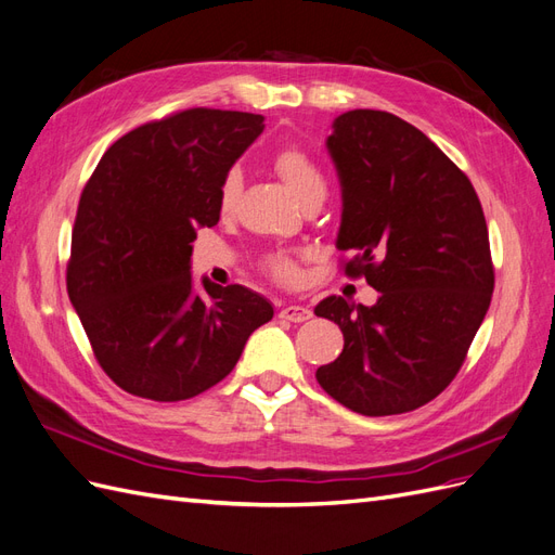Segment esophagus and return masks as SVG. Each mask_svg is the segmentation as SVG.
I'll use <instances>...</instances> for the list:
<instances>
[{
	"label": "esophagus",
	"instance_id": "1",
	"mask_svg": "<svg viewBox=\"0 0 555 555\" xmlns=\"http://www.w3.org/2000/svg\"><path fill=\"white\" fill-rule=\"evenodd\" d=\"M312 317V312L304 306H284L280 310V319H287V322H294V324H300V322H308V319Z\"/></svg>",
	"mask_w": 555,
	"mask_h": 555
}]
</instances>
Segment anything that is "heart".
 Instances as JSON below:
<instances>
[{"mask_svg":"<svg viewBox=\"0 0 555 555\" xmlns=\"http://www.w3.org/2000/svg\"><path fill=\"white\" fill-rule=\"evenodd\" d=\"M273 169L300 204H306V201L314 196H326V178L306 150L296 145L282 147L273 157ZM241 184L243 180L238 171H229L222 178L220 194H217V210H220V215H231L236 210L241 198ZM300 257L304 255H294V251H271V255L261 259V268L273 280L282 284H294L300 278Z\"/></svg>","mask_w":555,"mask_h":555,"instance_id":"b5f03b06","label":"heart"}]
</instances>
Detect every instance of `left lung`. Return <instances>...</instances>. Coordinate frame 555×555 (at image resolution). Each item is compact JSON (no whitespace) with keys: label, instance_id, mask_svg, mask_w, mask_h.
I'll use <instances>...</instances> for the list:
<instances>
[{"label":"left lung","instance_id":"1","mask_svg":"<svg viewBox=\"0 0 555 555\" xmlns=\"http://www.w3.org/2000/svg\"><path fill=\"white\" fill-rule=\"evenodd\" d=\"M343 188L338 247L373 308L328 296L314 308L345 335L317 367L351 412L389 416L438 398L459 375L495 287L489 229L469 178L424 131L386 111L335 117L326 141Z\"/></svg>","mask_w":555,"mask_h":555}]
</instances>
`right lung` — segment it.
Instances as JSON below:
<instances>
[{
	"label": "right lung",
	"instance_id": "1",
	"mask_svg": "<svg viewBox=\"0 0 555 555\" xmlns=\"http://www.w3.org/2000/svg\"><path fill=\"white\" fill-rule=\"evenodd\" d=\"M263 117L188 108L117 139L82 188L66 292L94 359L122 391L176 402L238 363L273 306L241 284L192 289L196 227L220 222L217 194Z\"/></svg>",
	"mask_w": 555,
	"mask_h": 555
}]
</instances>
